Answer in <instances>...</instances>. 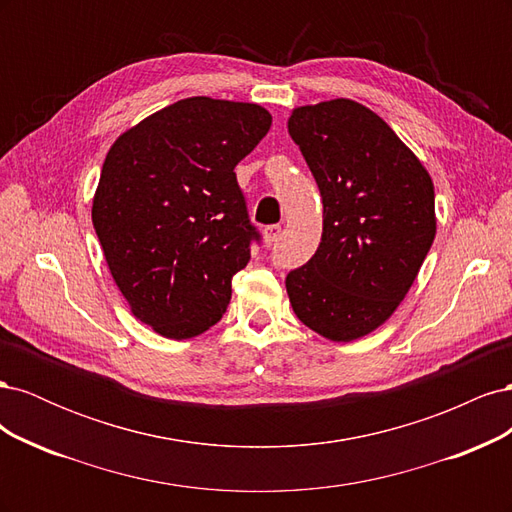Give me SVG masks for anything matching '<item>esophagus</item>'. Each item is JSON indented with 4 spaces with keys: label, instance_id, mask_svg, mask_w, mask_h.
Instances as JSON below:
<instances>
[{
    "label": "esophagus",
    "instance_id": "obj_1",
    "mask_svg": "<svg viewBox=\"0 0 512 512\" xmlns=\"http://www.w3.org/2000/svg\"><path fill=\"white\" fill-rule=\"evenodd\" d=\"M280 235H282V226H277V224L267 226L265 230H262V237H265V243H267V245L275 243L277 239H280Z\"/></svg>",
    "mask_w": 512,
    "mask_h": 512
}]
</instances>
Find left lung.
I'll list each match as a JSON object with an SVG mask.
<instances>
[{"label": "left lung", "instance_id": "left-lung-1", "mask_svg": "<svg viewBox=\"0 0 512 512\" xmlns=\"http://www.w3.org/2000/svg\"><path fill=\"white\" fill-rule=\"evenodd\" d=\"M288 132L322 196V239L286 277L297 318L331 342L376 331L406 299L436 237L423 162L367 106L337 98L294 108Z\"/></svg>", "mask_w": 512, "mask_h": 512}]
</instances>
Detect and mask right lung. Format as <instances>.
<instances>
[{
	"instance_id": "obj_1",
	"label": "right lung",
	"mask_w": 512,
	"mask_h": 512,
	"mask_svg": "<svg viewBox=\"0 0 512 512\" xmlns=\"http://www.w3.org/2000/svg\"><path fill=\"white\" fill-rule=\"evenodd\" d=\"M271 128L250 102L185 98L106 153L91 222L130 312L168 339L211 329L258 239L235 166Z\"/></svg>"
}]
</instances>
